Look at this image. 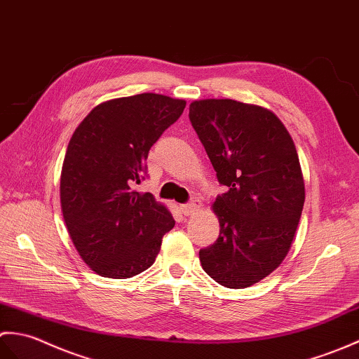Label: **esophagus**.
I'll list each match as a JSON object with an SVG mask.
<instances>
[{"label":"esophagus","instance_id":"1","mask_svg":"<svg viewBox=\"0 0 359 359\" xmlns=\"http://www.w3.org/2000/svg\"><path fill=\"white\" fill-rule=\"evenodd\" d=\"M201 205H203L201 200H198V198H195V200H192L189 204L181 205V212L184 213L186 217H189V215H194V213H196L198 210H200Z\"/></svg>","mask_w":359,"mask_h":359}]
</instances>
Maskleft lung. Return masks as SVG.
Here are the masks:
<instances>
[{
  "mask_svg": "<svg viewBox=\"0 0 359 359\" xmlns=\"http://www.w3.org/2000/svg\"><path fill=\"white\" fill-rule=\"evenodd\" d=\"M189 118L227 192L212 210L219 236L200 250L204 272L245 289L280 267L292 247L304 178L290 133L273 112L235 100H196Z\"/></svg>",
  "mask_w": 359,
  "mask_h": 359,
  "instance_id": "obj_1",
  "label": "left lung"
}]
</instances>
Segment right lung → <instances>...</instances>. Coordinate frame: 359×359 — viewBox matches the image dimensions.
<instances>
[{"instance_id": "obj_1", "label": "right lung", "mask_w": 359, "mask_h": 359, "mask_svg": "<svg viewBox=\"0 0 359 359\" xmlns=\"http://www.w3.org/2000/svg\"><path fill=\"white\" fill-rule=\"evenodd\" d=\"M184 100L140 93L101 102L75 129L60 200L70 240L95 273L126 280L154 264L175 226L152 194L135 192L149 150L181 116Z\"/></svg>"}]
</instances>
